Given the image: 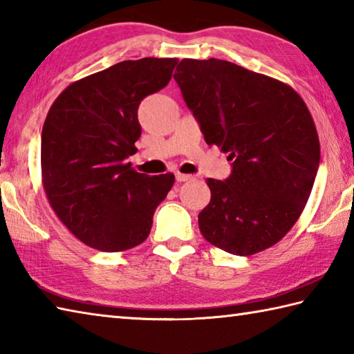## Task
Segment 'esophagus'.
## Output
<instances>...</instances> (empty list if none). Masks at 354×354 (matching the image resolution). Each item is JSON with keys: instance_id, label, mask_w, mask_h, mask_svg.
Instances as JSON below:
<instances>
[{"instance_id": "34e87169", "label": "esophagus", "mask_w": 354, "mask_h": 354, "mask_svg": "<svg viewBox=\"0 0 354 354\" xmlns=\"http://www.w3.org/2000/svg\"><path fill=\"white\" fill-rule=\"evenodd\" d=\"M175 178L178 183H185V181H189V179H192L190 175H184V173H179V171L175 173Z\"/></svg>"}]
</instances>
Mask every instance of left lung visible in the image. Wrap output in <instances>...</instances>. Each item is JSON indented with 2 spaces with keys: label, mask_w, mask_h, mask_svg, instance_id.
<instances>
[{
  "label": "left lung",
  "mask_w": 354,
  "mask_h": 354,
  "mask_svg": "<svg viewBox=\"0 0 354 354\" xmlns=\"http://www.w3.org/2000/svg\"><path fill=\"white\" fill-rule=\"evenodd\" d=\"M173 78L205 142L232 161L225 181L207 179L203 236L238 256L274 245L299 219L319 169L306 102L283 82L224 59H183Z\"/></svg>",
  "instance_id": "left-lung-1"
}]
</instances>
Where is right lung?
I'll return each mask as SVG.
<instances>
[{"label": "right lung", "mask_w": 354, "mask_h": 354, "mask_svg": "<svg viewBox=\"0 0 354 354\" xmlns=\"http://www.w3.org/2000/svg\"><path fill=\"white\" fill-rule=\"evenodd\" d=\"M176 58L122 61L73 82L48 110L41 173L48 203L68 230L101 252L147 239L171 173L149 176L126 159L141 136L138 107L169 84Z\"/></svg>", "instance_id": "right-lung-1"}]
</instances>
